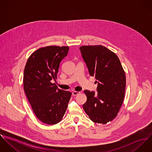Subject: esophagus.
I'll list each match as a JSON object with an SVG mask.
<instances>
[{"label": "esophagus", "instance_id": "34e87169", "mask_svg": "<svg viewBox=\"0 0 152 152\" xmlns=\"http://www.w3.org/2000/svg\"><path fill=\"white\" fill-rule=\"evenodd\" d=\"M80 94V92H79V91H74L72 92V95L74 96H76V95H78Z\"/></svg>", "mask_w": 152, "mask_h": 152}]
</instances>
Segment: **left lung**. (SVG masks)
Returning a JSON list of instances; mask_svg holds the SVG:
<instances>
[{
    "instance_id": "1",
    "label": "left lung",
    "mask_w": 152,
    "mask_h": 152,
    "mask_svg": "<svg viewBox=\"0 0 152 152\" xmlns=\"http://www.w3.org/2000/svg\"><path fill=\"white\" fill-rule=\"evenodd\" d=\"M80 49L90 75L98 80L97 94L84 91L87 100L83 109L92 122L106 124L115 118L122 105L125 71L116 54L103 45H84Z\"/></svg>"
}]
</instances>
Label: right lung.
<instances>
[{
  "mask_svg": "<svg viewBox=\"0 0 152 152\" xmlns=\"http://www.w3.org/2000/svg\"><path fill=\"white\" fill-rule=\"evenodd\" d=\"M68 46L40 48L29 57L24 70V92L37 118L48 125L60 122L65 114L71 92L61 90L52 80L57 78L60 62Z\"/></svg>",
  "mask_w": 152,
  "mask_h": 152,
  "instance_id": "1",
  "label": "right lung"
}]
</instances>
